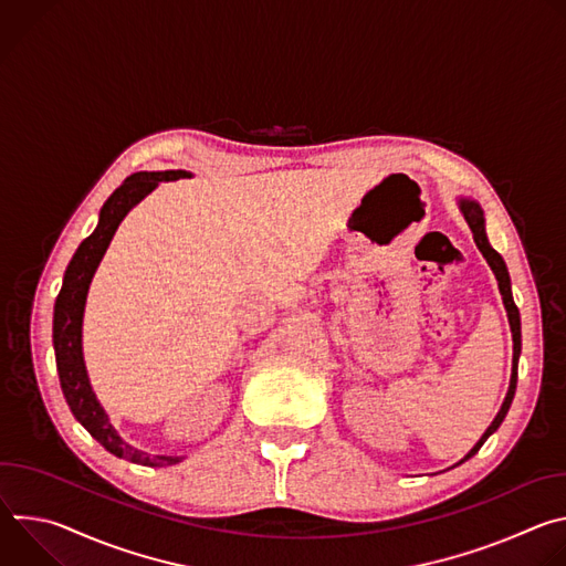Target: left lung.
<instances>
[{"label":"left lung","mask_w":566,"mask_h":566,"mask_svg":"<svg viewBox=\"0 0 566 566\" xmlns=\"http://www.w3.org/2000/svg\"><path fill=\"white\" fill-rule=\"evenodd\" d=\"M459 208H461V212H463V217H465V221H468V226H470V230H472L476 249L481 251L483 258H486L489 266L493 269V273H495V277H497L500 293H502V300H504V306H506V313H509L511 334H513V371H511L509 394H506V398H504V402H502V408H500L497 417H495L493 423L489 426V430L481 434V439L474 443V448L459 461V463H463V461H468L472 454L479 452V448H481L483 443H486V439L502 426V421H504L506 415H509V408H511L513 396H515V387H517V363H520V354H522V325H520V311H517V306H515V302H513V293H511L509 269H506L502 255L491 247V241H489V237H486V221H483V210H481V206H479L476 201H472V199H459Z\"/></svg>","instance_id":"obj_1"}]
</instances>
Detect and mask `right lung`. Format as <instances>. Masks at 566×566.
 <instances>
[{"label":"right lung","instance_id":"add662e5","mask_svg":"<svg viewBox=\"0 0 566 566\" xmlns=\"http://www.w3.org/2000/svg\"><path fill=\"white\" fill-rule=\"evenodd\" d=\"M188 177L192 175L186 170L136 172L127 177L123 186L116 188L114 195L101 208V219L96 230L77 247L75 255L71 258L64 271L62 289L55 300V308H53L55 363H57L62 394L69 402L73 417L112 454L127 459L132 463L151 465V468L172 465L181 461V457H151L132 448L118 437V432L109 423V417L105 415L103 406L98 402L87 376V367L83 358V315H85V302H87L92 277L125 214L143 197H147L160 181H177Z\"/></svg>","mask_w":566,"mask_h":566}]
</instances>
